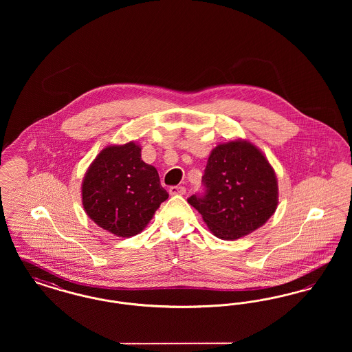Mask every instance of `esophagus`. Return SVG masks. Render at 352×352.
I'll return each instance as SVG.
<instances>
[{"label": "esophagus", "mask_w": 352, "mask_h": 352, "mask_svg": "<svg viewBox=\"0 0 352 352\" xmlns=\"http://www.w3.org/2000/svg\"><path fill=\"white\" fill-rule=\"evenodd\" d=\"M170 195H184L186 194V188L184 186H173L168 188Z\"/></svg>", "instance_id": "1"}]
</instances>
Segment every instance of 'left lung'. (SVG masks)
<instances>
[{"mask_svg": "<svg viewBox=\"0 0 352 352\" xmlns=\"http://www.w3.org/2000/svg\"><path fill=\"white\" fill-rule=\"evenodd\" d=\"M201 181L206 194L187 201L221 240L252 234L277 208L276 173L264 153L247 140H231L214 148Z\"/></svg>", "mask_w": 352, "mask_h": 352, "instance_id": "left-lung-1", "label": "left lung"}]
</instances>
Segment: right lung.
Segmentation results:
<instances>
[{
	"label": "right lung",
	"mask_w": 352,
	"mask_h": 352,
	"mask_svg": "<svg viewBox=\"0 0 352 352\" xmlns=\"http://www.w3.org/2000/svg\"><path fill=\"white\" fill-rule=\"evenodd\" d=\"M168 198L157 168L141 160V146L134 141L105 146L82 184L88 218L118 237L140 234Z\"/></svg>",
	"instance_id": "obj_1"
}]
</instances>
